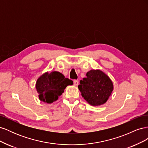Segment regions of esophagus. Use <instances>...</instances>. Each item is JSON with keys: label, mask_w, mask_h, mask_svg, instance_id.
<instances>
[{"label": "esophagus", "mask_w": 148, "mask_h": 148, "mask_svg": "<svg viewBox=\"0 0 148 148\" xmlns=\"http://www.w3.org/2000/svg\"><path fill=\"white\" fill-rule=\"evenodd\" d=\"M78 83H79V82H78V80H76V79L73 80V84H74L75 86H78Z\"/></svg>", "instance_id": "34e87169"}]
</instances>
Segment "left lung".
<instances>
[{
	"instance_id": "1",
	"label": "left lung",
	"mask_w": 148,
	"mask_h": 148,
	"mask_svg": "<svg viewBox=\"0 0 148 148\" xmlns=\"http://www.w3.org/2000/svg\"><path fill=\"white\" fill-rule=\"evenodd\" d=\"M86 77L80 80L78 86L82 96L91 106L104 104L113 91L110 79L99 70H90Z\"/></svg>"
}]
</instances>
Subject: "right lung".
<instances>
[{"label": "right lung", "mask_w": 148, "mask_h": 148, "mask_svg": "<svg viewBox=\"0 0 148 148\" xmlns=\"http://www.w3.org/2000/svg\"><path fill=\"white\" fill-rule=\"evenodd\" d=\"M73 81L65 78L59 71L46 73L40 77L36 84V88L39 93V99L47 103L56 101L68 85H72Z\"/></svg>", "instance_id": "1"}]
</instances>
